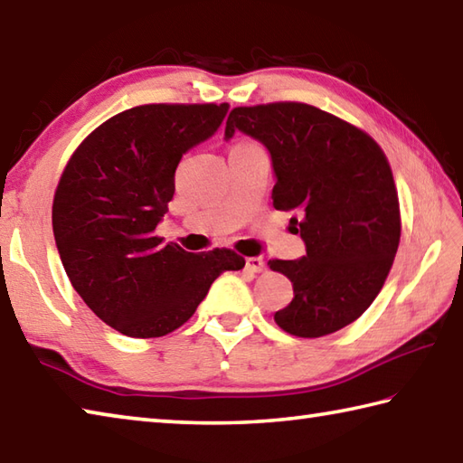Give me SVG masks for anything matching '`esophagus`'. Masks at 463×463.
<instances>
[{
	"label": "esophagus",
	"instance_id": "34e87169",
	"mask_svg": "<svg viewBox=\"0 0 463 463\" xmlns=\"http://www.w3.org/2000/svg\"><path fill=\"white\" fill-rule=\"evenodd\" d=\"M247 269L250 273H262V270H265V260L260 257H250L247 259Z\"/></svg>",
	"mask_w": 463,
	"mask_h": 463
}]
</instances>
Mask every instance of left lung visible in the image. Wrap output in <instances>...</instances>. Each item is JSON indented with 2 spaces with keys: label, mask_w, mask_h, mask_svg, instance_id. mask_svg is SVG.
I'll return each mask as SVG.
<instances>
[{
  "label": "left lung",
  "mask_w": 463,
  "mask_h": 463,
  "mask_svg": "<svg viewBox=\"0 0 463 463\" xmlns=\"http://www.w3.org/2000/svg\"><path fill=\"white\" fill-rule=\"evenodd\" d=\"M242 132L270 154L273 206L293 211L307 255L269 260L293 283L275 313L283 331L323 337L359 319L382 291L402 237L400 201L383 150L364 130L301 102L234 108L224 140Z\"/></svg>",
  "instance_id": "8db88e82"
}]
</instances>
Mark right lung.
Returning a JSON list of instances; mask_svg holds the SVG:
<instances>
[{"instance_id": "obj_1", "label": "right lung", "mask_w": 463, "mask_h": 463, "mask_svg": "<svg viewBox=\"0 0 463 463\" xmlns=\"http://www.w3.org/2000/svg\"><path fill=\"white\" fill-rule=\"evenodd\" d=\"M229 104H146L106 120L71 154L52 224L71 287L106 325L136 339L194 315L214 279L239 270L231 249L186 252L156 226L183 154L219 130Z\"/></svg>"}]
</instances>
